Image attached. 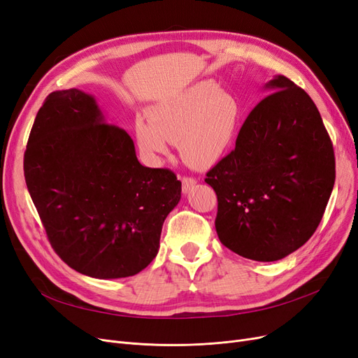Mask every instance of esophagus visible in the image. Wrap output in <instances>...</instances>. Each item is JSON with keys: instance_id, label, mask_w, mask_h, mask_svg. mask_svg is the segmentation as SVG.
<instances>
[{"instance_id": "obj_1", "label": "esophagus", "mask_w": 358, "mask_h": 358, "mask_svg": "<svg viewBox=\"0 0 358 358\" xmlns=\"http://www.w3.org/2000/svg\"><path fill=\"white\" fill-rule=\"evenodd\" d=\"M196 185V180L194 178H182V189L185 194H188Z\"/></svg>"}]
</instances>
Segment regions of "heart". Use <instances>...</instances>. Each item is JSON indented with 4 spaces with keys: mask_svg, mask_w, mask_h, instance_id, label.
Segmentation results:
<instances>
[{
    "mask_svg": "<svg viewBox=\"0 0 358 358\" xmlns=\"http://www.w3.org/2000/svg\"><path fill=\"white\" fill-rule=\"evenodd\" d=\"M241 108L237 97L210 80L191 84L158 102L148 118H136L141 152L152 163L179 143L182 158L194 169H208L224 157L237 138Z\"/></svg>",
    "mask_w": 358,
    "mask_h": 358,
    "instance_id": "heart-1",
    "label": "heart"
}]
</instances>
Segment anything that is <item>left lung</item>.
<instances>
[{
	"instance_id": "1",
	"label": "left lung",
	"mask_w": 358,
	"mask_h": 358,
	"mask_svg": "<svg viewBox=\"0 0 358 358\" xmlns=\"http://www.w3.org/2000/svg\"><path fill=\"white\" fill-rule=\"evenodd\" d=\"M238 133L236 150L207 173L215 227L237 255L274 262L315 232L335 185V155L313 99L275 76Z\"/></svg>"
}]
</instances>
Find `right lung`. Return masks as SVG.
Instances as JSON below:
<instances>
[{
    "mask_svg": "<svg viewBox=\"0 0 358 358\" xmlns=\"http://www.w3.org/2000/svg\"><path fill=\"white\" fill-rule=\"evenodd\" d=\"M24 180L62 261L93 278L141 273L180 200L173 171L139 163L129 134L108 124L94 96H47L23 158Z\"/></svg>",
    "mask_w": 358,
    "mask_h": 358,
    "instance_id": "obj_1",
    "label": "right lung"
}]
</instances>
